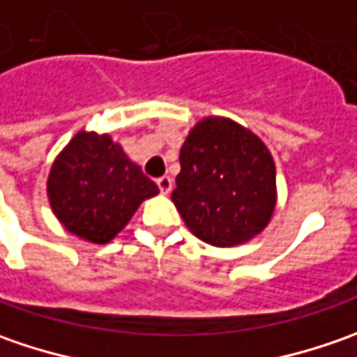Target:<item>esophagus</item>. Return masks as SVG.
Returning a JSON list of instances; mask_svg holds the SVG:
<instances>
[{
  "instance_id": "1",
  "label": "esophagus",
  "mask_w": 357,
  "mask_h": 357,
  "mask_svg": "<svg viewBox=\"0 0 357 357\" xmlns=\"http://www.w3.org/2000/svg\"><path fill=\"white\" fill-rule=\"evenodd\" d=\"M157 186L160 188V192H162V195H169V192L172 190V178L171 176H167V174H165V176H158Z\"/></svg>"
}]
</instances>
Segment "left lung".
Listing matches in <instances>:
<instances>
[{"label": "left lung", "instance_id": "obj_1", "mask_svg": "<svg viewBox=\"0 0 357 357\" xmlns=\"http://www.w3.org/2000/svg\"><path fill=\"white\" fill-rule=\"evenodd\" d=\"M188 230L218 248L260 234L276 208V165L258 135L227 117L199 121L181 146L171 195Z\"/></svg>", "mask_w": 357, "mask_h": 357}]
</instances>
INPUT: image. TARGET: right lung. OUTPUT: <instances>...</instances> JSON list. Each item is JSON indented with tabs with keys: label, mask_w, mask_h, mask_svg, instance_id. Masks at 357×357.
Segmentation results:
<instances>
[{
	"label": "right lung",
	"mask_w": 357,
	"mask_h": 357,
	"mask_svg": "<svg viewBox=\"0 0 357 357\" xmlns=\"http://www.w3.org/2000/svg\"><path fill=\"white\" fill-rule=\"evenodd\" d=\"M158 186L107 132L79 130L51 165L47 199L65 230L107 244Z\"/></svg>",
	"instance_id": "add662e5"
}]
</instances>
